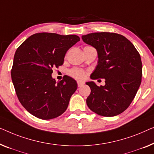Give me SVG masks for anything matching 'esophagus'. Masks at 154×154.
Instances as JSON below:
<instances>
[{
    "label": "esophagus",
    "mask_w": 154,
    "mask_h": 154,
    "mask_svg": "<svg viewBox=\"0 0 154 154\" xmlns=\"http://www.w3.org/2000/svg\"><path fill=\"white\" fill-rule=\"evenodd\" d=\"M84 84V82H77V85L79 87H80V86H83Z\"/></svg>",
    "instance_id": "esophagus-1"
}]
</instances>
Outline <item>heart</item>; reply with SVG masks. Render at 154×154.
Masks as SVG:
<instances>
[{"instance_id": "b5f03b06", "label": "heart", "mask_w": 154, "mask_h": 154, "mask_svg": "<svg viewBox=\"0 0 154 154\" xmlns=\"http://www.w3.org/2000/svg\"><path fill=\"white\" fill-rule=\"evenodd\" d=\"M70 73L71 76L77 79H82L84 77H85V73H84V71L79 70V69H72V70L70 71Z\"/></svg>"}]
</instances>
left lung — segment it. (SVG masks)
<instances>
[{
    "label": "left lung",
    "instance_id": "1",
    "mask_svg": "<svg viewBox=\"0 0 154 154\" xmlns=\"http://www.w3.org/2000/svg\"><path fill=\"white\" fill-rule=\"evenodd\" d=\"M98 53V64L91 79L103 78L105 86L87 82L91 94L86 99L89 109L103 116H114L124 112L133 100L141 84V57L124 36L114 33H92L82 36Z\"/></svg>",
    "mask_w": 154,
    "mask_h": 154
}]
</instances>
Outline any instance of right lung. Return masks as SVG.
<instances>
[{
  "instance_id": "add662e5",
  "label": "right lung",
  "mask_w": 154,
  "mask_h": 154,
  "mask_svg": "<svg viewBox=\"0 0 154 154\" xmlns=\"http://www.w3.org/2000/svg\"><path fill=\"white\" fill-rule=\"evenodd\" d=\"M80 40L75 35L40 33L30 36L17 49L11 71L12 83L23 107L37 118L59 116L68 107L77 82L67 76L56 82L54 68L63 64L65 55Z\"/></svg>"
}]
</instances>
